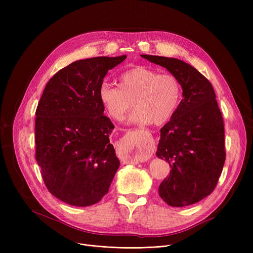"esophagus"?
Wrapping results in <instances>:
<instances>
[{"label":"esophagus","instance_id":"esophagus-1","mask_svg":"<svg viewBox=\"0 0 253 253\" xmlns=\"http://www.w3.org/2000/svg\"><path fill=\"white\" fill-rule=\"evenodd\" d=\"M135 149H137V151H138L139 153H141V155H142V153H143V154H144V153H145V154L148 153V150H145L144 148H141V147L139 148L138 145H135Z\"/></svg>","mask_w":253,"mask_h":253}]
</instances>
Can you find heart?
<instances>
[{
	"label": "heart",
	"mask_w": 253,
	"mask_h": 253,
	"mask_svg": "<svg viewBox=\"0 0 253 253\" xmlns=\"http://www.w3.org/2000/svg\"><path fill=\"white\" fill-rule=\"evenodd\" d=\"M118 86L101 84L98 99L111 118L120 121L132 103L135 109L129 115L132 124L163 125L176 113L181 100L178 79L167 73L158 74L147 66H136L120 74Z\"/></svg>",
	"instance_id": "b5f03b06"
}]
</instances>
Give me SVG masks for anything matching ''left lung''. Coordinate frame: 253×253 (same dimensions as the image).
<instances>
[{"label":"left lung","mask_w":253,"mask_h":253,"mask_svg":"<svg viewBox=\"0 0 253 253\" xmlns=\"http://www.w3.org/2000/svg\"><path fill=\"white\" fill-rule=\"evenodd\" d=\"M175 76L182 88L176 113L160 130L156 155L171 170L159 195L173 207L195 204L215 189L225 160L223 120L211 83L177 58L142 54Z\"/></svg>","instance_id":"left-lung-1"}]
</instances>
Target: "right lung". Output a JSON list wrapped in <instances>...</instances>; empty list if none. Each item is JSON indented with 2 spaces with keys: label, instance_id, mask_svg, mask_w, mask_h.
<instances>
[{
  "label": "right lung",
  "instance_id": "add662e5",
  "mask_svg": "<svg viewBox=\"0 0 253 253\" xmlns=\"http://www.w3.org/2000/svg\"><path fill=\"white\" fill-rule=\"evenodd\" d=\"M126 55L77 60L47 83L36 111V160L48 191L79 207L108 194L120 166L98 89L109 70Z\"/></svg>",
  "mask_w": 253,
  "mask_h": 253
}]
</instances>
